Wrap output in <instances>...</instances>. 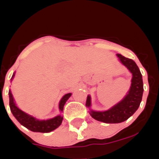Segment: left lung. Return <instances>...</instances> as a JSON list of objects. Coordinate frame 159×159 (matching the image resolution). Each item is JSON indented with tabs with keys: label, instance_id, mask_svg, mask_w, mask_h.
I'll return each mask as SVG.
<instances>
[{
	"label": "left lung",
	"instance_id": "8db88e82",
	"mask_svg": "<svg viewBox=\"0 0 159 159\" xmlns=\"http://www.w3.org/2000/svg\"><path fill=\"white\" fill-rule=\"evenodd\" d=\"M116 56L120 62L132 72V84L125 97L109 110L105 111L90 110V114L93 119L105 123H120L129 119L139 107L143 92L142 75L135 62L120 54H116ZM90 96H87L86 106L90 107Z\"/></svg>",
	"mask_w": 159,
	"mask_h": 159
}]
</instances>
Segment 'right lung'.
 <instances>
[{"label":"right lung","mask_w":159,"mask_h":159,"mask_svg":"<svg viewBox=\"0 0 159 159\" xmlns=\"http://www.w3.org/2000/svg\"><path fill=\"white\" fill-rule=\"evenodd\" d=\"M15 75V73L12 75V79ZM72 93H67L61 98V102L59 103V108L61 111H63V106L67 100L70 97ZM9 96H10V107L11 112L12 113L13 116L16 118V120L19 122L21 125L26 127L29 130L34 132H42L47 133L50 132L56 129L59 127L63 121V116L61 115H58L52 119H49L47 120H36L34 116L26 114L24 111L16 106L15 102H14L12 95L11 93V91H9Z\"/></svg>","instance_id":"obj_1"}]
</instances>
